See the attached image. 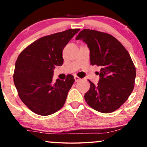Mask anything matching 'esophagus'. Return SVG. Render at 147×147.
<instances>
[{"label":"esophagus","instance_id":"1","mask_svg":"<svg viewBox=\"0 0 147 147\" xmlns=\"http://www.w3.org/2000/svg\"><path fill=\"white\" fill-rule=\"evenodd\" d=\"M74 78H75V82H78V81H79V80H80V79H81L80 78H79V77H77V75H75V76H74Z\"/></svg>","mask_w":147,"mask_h":147}]
</instances>
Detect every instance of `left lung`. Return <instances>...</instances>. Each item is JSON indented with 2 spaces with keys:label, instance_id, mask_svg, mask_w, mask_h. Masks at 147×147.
<instances>
[{
  "label": "left lung",
  "instance_id": "1",
  "mask_svg": "<svg viewBox=\"0 0 147 147\" xmlns=\"http://www.w3.org/2000/svg\"><path fill=\"white\" fill-rule=\"evenodd\" d=\"M90 50L92 65L101 68L100 79L84 95L91 108L103 113L117 110L127 100L134 88L136 70L126 48L117 38L108 33L84 29L76 37Z\"/></svg>",
  "mask_w": 147,
  "mask_h": 147
}]
</instances>
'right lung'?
<instances>
[{
  "label": "right lung",
  "mask_w": 147,
  "mask_h": 147,
  "mask_svg": "<svg viewBox=\"0 0 147 147\" xmlns=\"http://www.w3.org/2000/svg\"><path fill=\"white\" fill-rule=\"evenodd\" d=\"M79 29H69L38 38L18 55L15 63L14 85L25 105L34 113L49 115L63 107L75 79L52 83L53 70L63 63L62 52Z\"/></svg>",
  "instance_id": "right-lung-1"
}]
</instances>
